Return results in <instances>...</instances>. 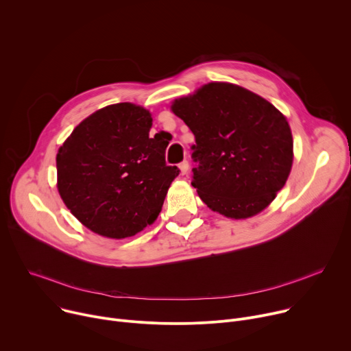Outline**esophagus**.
Listing matches in <instances>:
<instances>
[{"label":"esophagus","instance_id":"obj_1","mask_svg":"<svg viewBox=\"0 0 351 351\" xmlns=\"http://www.w3.org/2000/svg\"><path fill=\"white\" fill-rule=\"evenodd\" d=\"M179 169L182 175H186L189 172V161H183L179 164Z\"/></svg>","mask_w":351,"mask_h":351}]
</instances>
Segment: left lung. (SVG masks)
<instances>
[{
    "instance_id": "1",
    "label": "left lung",
    "mask_w": 351,
    "mask_h": 351,
    "mask_svg": "<svg viewBox=\"0 0 351 351\" xmlns=\"http://www.w3.org/2000/svg\"><path fill=\"white\" fill-rule=\"evenodd\" d=\"M172 111L195 138L191 186L199 198L234 219L267 208L293 164L286 118L263 97L230 83H208L175 99Z\"/></svg>"
}]
</instances>
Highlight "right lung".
I'll use <instances>...</instances> for the list:
<instances>
[{"label": "right lung", "instance_id": "right-lung-1", "mask_svg": "<svg viewBox=\"0 0 351 351\" xmlns=\"http://www.w3.org/2000/svg\"><path fill=\"white\" fill-rule=\"evenodd\" d=\"M152 125L143 107L108 106L76 126L58 149V191L90 230L123 239L157 219L180 171L167 165L168 143L149 137Z\"/></svg>", "mask_w": 351, "mask_h": 351}]
</instances>
